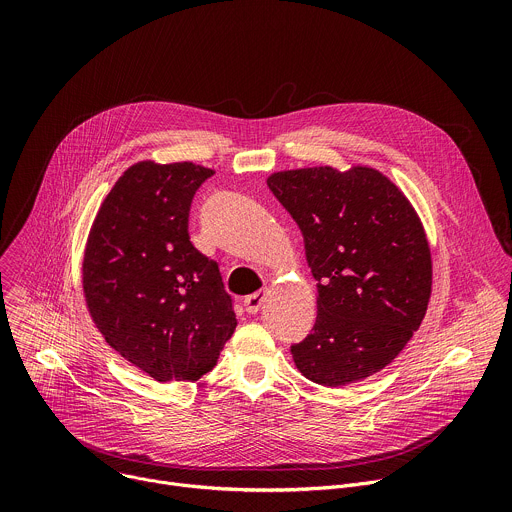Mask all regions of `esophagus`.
<instances>
[{
  "mask_svg": "<svg viewBox=\"0 0 512 512\" xmlns=\"http://www.w3.org/2000/svg\"><path fill=\"white\" fill-rule=\"evenodd\" d=\"M265 300H267V289L255 291V294H251V296L245 298V310H247L249 314H257V312L261 310V306L265 304Z\"/></svg>",
  "mask_w": 512,
  "mask_h": 512,
  "instance_id": "esophagus-1",
  "label": "esophagus"
}]
</instances>
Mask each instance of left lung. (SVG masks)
I'll use <instances>...</instances> for the list:
<instances>
[{"instance_id":"obj_1","label":"left lung","mask_w":512,"mask_h":512,"mask_svg":"<svg viewBox=\"0 0 512 512\" xmlns=\"http://www.w3.org/2000/svg\"><path fill=\"white\" fill-rule=\"evenodd\" d=\"M269 190L298 223L318 281V318L291 346L324 387L367 379L405 348L431 294V253L403 192L381 172L330 166L277 172Z\"/></svg>"}]
</instances>
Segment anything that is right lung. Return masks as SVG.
Listing matches in <instances>:
<instances>
[{"instance_id": "add662e5", "label": "right lung", "mask_w": 512, "mask_h": 512, "mask_svg": "<svg viewBox=\"0 0 512 512\" xmlns=\"http://www.w3.org/2000/svg\"><path fill=\"white\" fill-rule=\"evenodd\" d=\"M212 174L192 162L133 164L103 200L85 249L93 322L160 383L198 381L237 328L216 261L188 235L192 198Z\"/></svg>"}]
</instances>
